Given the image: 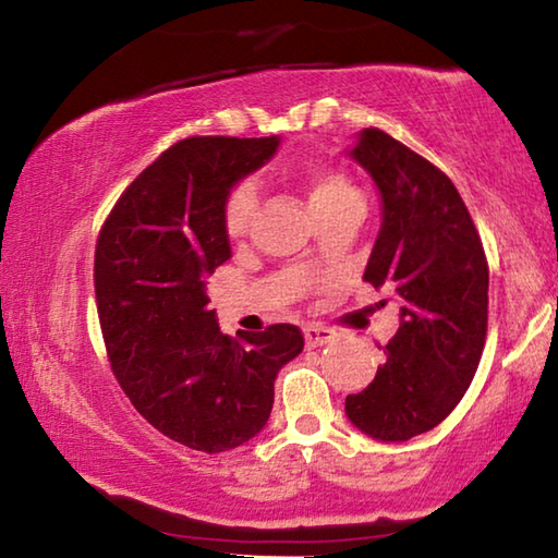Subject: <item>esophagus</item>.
I'll return each instance as SVG.
<instances>
[{"label":"esophagus","instance_id":"1","mask_svg":"<svg viewBox=\"0 0 558 558\" xmlns=\"http://www.w3.org/2000/svg\"><path fill=\"white\" fill-rule=\"evenodd\" d=\"M333 339V331L329 327H319V324H307L305 327V341L307 347H324Z\"/></svg>","mask_w":558,"mask_h":558}]
</instances>
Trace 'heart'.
Masks as SVG:
<instances>
[{"label": "heart", "instance_id": "obj_1", "mask_svg": "<svg viewBox=\"0 0 558 558\" xmlns=\"http://www.w3.org/2000/svg\"><path fill=\"white\" fill-rule=\"evenodd\" d=\"M307 195L314 215L349 205V202H361V192L356 190V185L347 175L339 173V170L329 168L314 170L307 178ZM253 209H256V187H253V182L241 180L227 192L225 207H221V219H225V229L229 236L246 234Z\"/></svg>", "mask_w": 558, "mask_h": 558}]
</instances>
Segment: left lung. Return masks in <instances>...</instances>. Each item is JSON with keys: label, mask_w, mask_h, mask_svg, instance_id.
I'll return each mask as SVG.
<instances>
[{"label": "left lung", "mask_w": 558, "mask_h": 558, "mask_svg": "<svg viewBox=\"0 0 558 558\" xmlns=\"http://www.w3.org/2000/svg\"><path fill=\"white\" fill-rule=\"evenodd\" d=\"M383 197V225L363 280L400 298V329L347 414L380 441L437 427L469 390L488 333V258L447 173L380 129L351 150Z\"/></svg>", "instance_id": "1"}]
</instances>
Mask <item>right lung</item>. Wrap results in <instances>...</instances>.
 I'll return each mask as SVG.
<instances>
[{
  "instance_id": "add662e5",
  "label": "right lung",
  "mask_w": 558,
  "mask_h": 558,
  "mask_svg": "<svg viewBox=\"0 0 558 558\" xmlns=\"http://www.w3.org/2000/svg\"><path fill=\"white\" fill-rule=\"evenodd\" d=\"M278 138L190 136L163 150L117 199L95 246V295L121 390L150 427L221 453L266 427L278 371L305 349L295 324L219 331L205 276L229 256L221 207Z\"/></svg>"
}]
</instances>
